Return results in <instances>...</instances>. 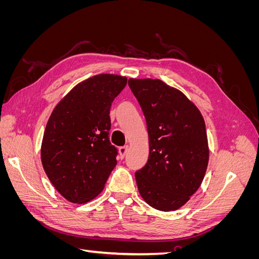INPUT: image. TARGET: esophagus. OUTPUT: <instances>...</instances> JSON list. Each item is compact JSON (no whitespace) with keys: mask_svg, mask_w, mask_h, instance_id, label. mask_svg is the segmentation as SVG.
<instances>
[{"mask_svg":"<svg viewBox=\"0 0 259 259\" xmlns=\"http://www.w3.org/2000/svg\"><path fill=\"white\" fill-rule=\"evenodd\" d=\"M127 151H128V146H127V145H126V146H124V147H121V148L119 149V152H120V154H121L122 158H124V156L126 155Z\"/></svg>","mask_w":259,"mask_h":259,"instance_id":"1","label":"esophagus"}]
</instances>
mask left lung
<instances>
[{
    "label": "left lung",
    "instance_id": "obj_1",
    "mask_svg": "<svg viewBox=\"0 0 259 259\" xmlns=\"http://www.w3.org/2000/svg\"><path fill=\"white\" fill-rule=\"evenodd\" d=\"M146 117L149 159L135 173L139 194L162 211L176 210L197 192L209 149L204 119L183 92L158 79H130Z\"/></svg>",
    "mask_w": 259,
    "mask_h": 259
}]
</instances>
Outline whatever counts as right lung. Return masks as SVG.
Masks as SVG:
<instances>
[{"label": "right lung", "instance_id": "add662e5", "mask_svg": "<svg viewBox=\"0 0 259 259\" xmlns=\"http://www.w3.org/2000/svg\"><path fill=\"white\" fill-rule=\"evenodd\" d=\"M126 83L122 75H94L75 85L54 108L41 160L55 189L69 202L83 204L95 199L116 165V148L108 137L109 114Z\"/></svg>", "mask_w": 259, "mask_h": 259}]
</instances>
